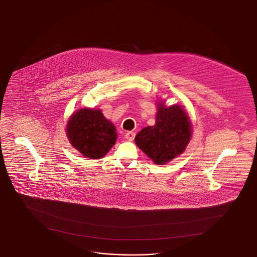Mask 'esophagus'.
I'll return each instance as SVG.
<instances>
[{
	"label": "esophagus",
	"instance_id": "esophagus-1",
	"mask_svg": "<svg viewBox=\"0 0 257 257\" xmlns=\"http://www.w3.org/2000/svg\"><path fill=\"white\" fill-rule=\"evenodd\" d=\"M135 136H136V134L134 132H127L125 134V139H127L128 141H133L135 139Z\"/></svg>",
	"mask_w": 257,
	"mask_h": 257
}]
</instances>
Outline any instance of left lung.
<instances>
[{
    "label": "left lung",
    "instance_id": "1",
    "mask_svg": "<svg viewBox=\"0 0 257 257\" xmlns=\"http://www.w3.org/2000/svg\"><path fill=\"white\" fill-rule=\"evenodd\" d=\"M156 123L137 134V146L155 164L164 165L186 149L193 131L190 116L183 106H166L163 99L157 103Z\"/></svg>",
    "mask_w": 257,
    "mask_h": 257
}]
</instances>
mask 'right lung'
<instances>
[{"label":"right lung","instance_id":"add662e5","mask_svg":"<svg viewBox=\"0 0 257 257\" xmlns=\"http://www.w3.org/2000/svg\"><path fill=\"white\" fill-rule=\"evenodd\" d=\"M115 125L100 109L80 108L70 115L65 132L71 145L90 160L103 158L116 142Z\"/></svg>","mask_w":257,"mask_h":257}]
</instances>
